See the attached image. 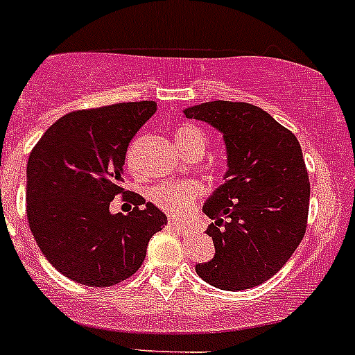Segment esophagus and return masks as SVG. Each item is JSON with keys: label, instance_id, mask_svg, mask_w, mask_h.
I'll use <instances>...</instances> for the list:
<instances>
[{"label": "esophagus", "instance_id": "obj_1", "mask_svg": "<svg viewBox=\"0 0 355 355\" xmlns=\"http://www.w3.org/2000/svg\"><path fill=\"white\" fill-rule=\"evenodd\" d=\"M167 225H168V229H175V231H180V233L187 231V225H184L183 222H180V220H174V218H171Z\"/></svg>", "mask_w": 355, "mask_h": 355}]
</instances>
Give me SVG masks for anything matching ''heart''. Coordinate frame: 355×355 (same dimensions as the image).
Segmentation results:
<instances>
[{
  "label": "heart",
  "instance_id": "obj_1",
  "mask_svg": "<svg viewBox=\"0 0 355 355\" xmlns=\"http://www.w3.org/2000/svg\"><path fill=\"white\" fill-rule=\"evenodd\" d=\"M174 140L187 158H200L208 146V135L197 124H181L175 128ZM150 200L162 209L175 216L190 211L200 190L193 183H163L150 190Z\"/></svg>",
  "mask_w": 355,
  "mask_h": 355
}]
</instances>
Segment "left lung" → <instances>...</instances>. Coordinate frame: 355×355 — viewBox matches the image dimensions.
Segmentation results:
<instances>
[{"label":"left lung","mask_w":355,"mask_h":355,"mask_svg":"<svg viewBox=\"0 0 355 355\" xmlns=\"http://www.w3.org/2000/svg\"><path fill=\"white\" fill-rule=\"evenodd\" d=\"M184 115L216 128L227 149L225 183L202 208L215 220L206 229L215 258L199 263L197 275L227 291L263 284L306 233L309 175L299 140L250 103H202Z\"/></svg>","instance_id":"obj_1"}]
</instances>
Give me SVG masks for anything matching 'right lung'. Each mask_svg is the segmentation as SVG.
I'll use <instances>...</instances> for the list:
<instances>
[{
    "label": "right lung",
    "instance_id": "obj_1",
    "mask_svg": "<svg viewBox=\"0 0 355 355\" xmlns=\"http://www.w3.org/2000/svg\"><path fill=\"white\" fill-rule=\"evenodd\" d=\"M155 101L78 110L48 128L30 153L26 216L37 245L56 270L85 286L126 281L142 266L147 243L167 216L122 188V165ZM134 205L109 213L115 195Z\"/></svg>",
    "mask_w": 355,
    "mask_h": 355
}]
</instances>
